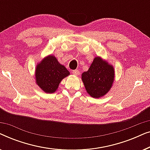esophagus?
<instances>
[{
	"mask_svg": "<svg viewBox=\"0 0 150 150\" xmlns=\"http://www.w3.org/2000/svg\"><path fill=\"white\" fill-rule=\"evenodd\" d=\"M72 74H73L74 75H75V76H78V75H79L80 71L78 70V69H75V70H73L72 71Z\"/></svg>",
	"mask_w": 150,
	"mask_h": 150,
	"instance_id": "esophagus-1",
	"label": "esophagus"
}]
</instances>
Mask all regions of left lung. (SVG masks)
I'll use <instances>...</instances> for the list:
<instances>
[{"mask_svg":"<svg viewBox=\"0 0 150 150\" xmlns=\"http://www.w3.org/2000/svg\"><path fill=\"white\" fill-rule=\"evenodd\" d=\"M81 79L90 96L102 98L110 91L113 84L114 67L102 57H96L89 69L82 74Z\"/></svg>","mask_w":150,"mask_h":150,"instance_id":"left-lung-1","label":"left lung"}]
</instances>
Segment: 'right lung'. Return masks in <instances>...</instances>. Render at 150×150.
<instances>
[{
	"label": "right lung",
	"instance_id": "1",
	"mask_svg": "<svg viewBox=\"0 0 150 150\" xmlns=\"http://www.w3.org/2000/svg\"><path fill=\"white\" fill-rule=\"evenodd\" d=\"M69 74L66 67L61 64L54 55L50 54L37 64L35 79L36 84L43 91L53 93L58 89L61 81Z\"/></svg>",
	"mask_w": 150,
	"mask_h": 150
}]
</instances>
